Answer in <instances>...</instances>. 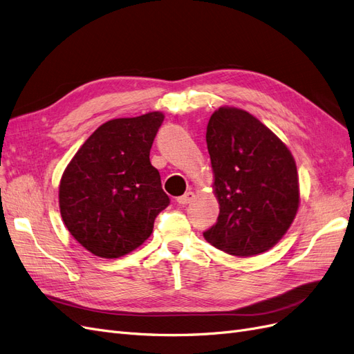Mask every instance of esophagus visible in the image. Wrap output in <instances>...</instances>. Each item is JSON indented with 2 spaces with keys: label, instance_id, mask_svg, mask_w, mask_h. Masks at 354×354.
Segmentation results:
<instances>
[{
  "label": "esophagus",
  "instance_id": "1",
  "mask_svg": "<svg viewBox=\"0 0 354 354\" xmlns=\"http://www.w3.org/2000/svg\"><path fill=\"white\" fill-rule=\"evenodd\" d=\"M195 199V194H194V192H186V194L183 195V196H178L177 198V202L180 203V205H187V203H190L192 201H194Z\"/></svg>",
  "mask_w": 354,
  "mask_h": 354
}]
</instances>
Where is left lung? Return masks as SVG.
Here are the masks:
<instances>
[{"label": "left lung", "instance_id": "8db88e82", "mask_svg": "<svg viewBox=\"0 0 354 354\" xmlns=\"http://www.w3.org/2000/svg\"><path fill=\"white\" fill-rule=\"evenodd\" d=\"M207 146L220 214L203 238L233 257L269 251L291 227L299 207L291 151L254 115L232 106L211 115Z\"/></svg>", "mask_w": 354, "mask_h": 354}]
</instances>
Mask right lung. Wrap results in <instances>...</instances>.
<instances>
[{
	"label": "right lung",
	"mask_w": 354,
	"mask_h": 354,
	"mask_svg": "<svg viewBox=\"0 0 354 354\" xmlns=\"http://www.w3.org/2000/svg\"><path fill=\"white\" fill-rule=\"evenodd\" d=\"M162 112L102 124L71 159L59 185L63 223L100 259H120L152 234L169 198L149 153Z\"/></svg>",
	"instance_id": "right-lung-1"
}]
</instances>
